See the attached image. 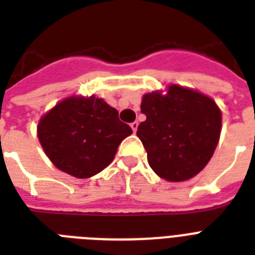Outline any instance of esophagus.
<instances>
[{"mask_svg":"<svg viewBox=\"0 0 255 255\" xmlns=\"http://www.w3.org/2000/svg\"><path fill=\"white\" fill-rule=\"evenodd\" d=\"M137 127H139V123H137V122H133V123H131V128L133 132L137 131Z\"/></svg>","mask_w":255,"mask_h":255,"instance_id":"34e87169","label":"esophagus"}]
</instances>
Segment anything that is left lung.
<instances>
[{"label":"left lung","instance_id":"1","mask_svg":"<svg viewBox=\"0 0 255 255\" xmlns=\"http://www.w3.org/2000/svg\"><path fill=\"white\" fill-rule=\"evenodd\" d=\"M147 116L136 135L147 151L148 164L170 182L186 181L209 163L221 135L222 114L205 94L169 85L164 91L144 94Z\"/></svg>","mask_w":255,"mask_h":255}]
</instances>
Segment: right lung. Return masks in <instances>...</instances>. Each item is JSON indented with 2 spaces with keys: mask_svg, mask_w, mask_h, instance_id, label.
I'll return each mask as SVG.
<instances>
[{
  "mask_svg": "<svg viewBox=\"0 0 255 255\" xmlns=\"http://www.w3.org/2000/svg\"><path fill=\"white\" fill-rule=\"evenodd\" d=\"M37 133L46 156L58 169L88 178L112 163L119 144L132 129L102 98L73 95L42 116Z\"/></svg>",
  "mask_w": 255,
  "mask_h": 255,
  "instance_id": "1",
  "label": "right lung"
}]
</instances>
